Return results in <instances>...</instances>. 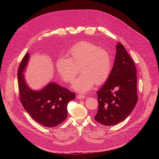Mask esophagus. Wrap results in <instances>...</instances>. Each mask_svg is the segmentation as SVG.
Returning a JSON list of instances; mask_svg holds the SVG:
<instances>
[{
  "label": "esophagus",
  "mask_w": 159,
  "mask_h": 159,
  "mask_svg": "<svg viewBox=\"0 0 159 159\" xmlns=\"http://www.w3.org/2000/svg\"><path fill=\"white\" fill-rule=\"evenodd\" d=\"M77 99H84V98H85V96H84V95L78 94V95L77 96Z\"/></svg>",
  "instance_id": "34e87169"
}]
</instances>
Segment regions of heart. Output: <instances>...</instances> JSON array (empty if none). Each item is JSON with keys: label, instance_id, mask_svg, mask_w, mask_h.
Listing matches in <instances>:
<instances>
[{"label": "heart", "instance_id": "1", "mask_svg": "<svg viewBox=\"0 0 159 159\" xmlns=\"http://www.w3.org/2000/svg\"><path fill=\"white\" fill-rule=\"evenodd\" d=\"M68 54L61 56L57 62L58 72L66 83H71L79 72L72 87L79 93H85L96 84L101 85L109 78L111 72V60L109 52L88 41H80L71 46Z\"/></svg>", "mask_w": 159, "mask_h": 159}]
</instances>
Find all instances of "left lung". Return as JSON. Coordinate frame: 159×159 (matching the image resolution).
<instances>
[{"mask_svg": "<svg viewBox=\"0 0 159 159\" xmlns=\"http://www.w3.org/2000/svg\"><path fill=\"white\" fill-rule=\"evenodd\" d=\"M116 49L110 75L96 93L98 110L94 119L106 126L115 125L124 121L138 101L135 65L121 43H118Z\"/></svg>", "mask_w": 159, "mask_h": 159, "instance_id": "1", "label": "left lung"}]
</instances>
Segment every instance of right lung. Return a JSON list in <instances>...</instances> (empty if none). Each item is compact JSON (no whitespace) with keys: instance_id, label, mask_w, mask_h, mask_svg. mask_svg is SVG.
<instances>
[{"instance_id":"1","label":"right lung","mask_w":159,"mask_h":159,"mask_svg":"<svg viewBox=\"0 0 159 159\" xmlns=\"http://www.w3.org/2000/svg\"><path fill=\"white\" fill-rule=\"evenodd\" d=\"M30 58L27 53L18 69V85L21 104L30 116L46 127H55L67 117L66 106L75 94L55 82H50L39 90H34L27 84L23 72Z\"/></svg>"}]
</instances>
